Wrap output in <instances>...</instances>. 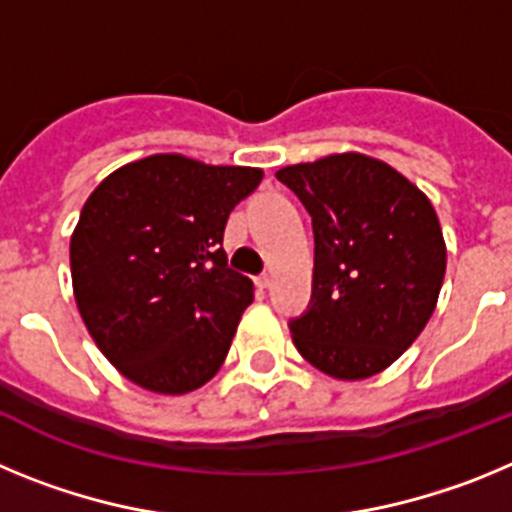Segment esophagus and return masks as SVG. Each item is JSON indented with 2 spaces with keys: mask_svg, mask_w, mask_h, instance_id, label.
I'll return each mask as SVG.
<instances>
[{
  "mask_svg": "<svg viewBox=\"0 0 512 512\" xmlns=\"http://www.w3.org/2000/svg\"><path fill=\"white\" fill-rule=\"evenodd\" d=\"M256 282H259L261 289H269L271 287V274H261V277L256 279Z\"/></svg>",
  "mask_w": 512,
  "mask_h": 512,
  "instance_id": "esophagus-1",
  "label": "esophagus"
}]
</instances>
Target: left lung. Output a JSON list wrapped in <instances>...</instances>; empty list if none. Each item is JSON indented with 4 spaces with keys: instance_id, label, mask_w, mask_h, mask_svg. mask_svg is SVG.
<instances>
[{
    "instance_id": "1",
    "label": "left lung",
    "mask_w": 512,
    "mask_h": 512,
    "mask_svg": "<svg viewBox=\"0 0 512 512\" xmlns=\"http://www.w3.org/2000/svg\"><path fill=\"white\" fill-rule=\"evenodd\" d=\"M312 215V305L289 323L302 359L356 382L395 364L431 320L446 241L431 200L366 153L277 171Z\"/></svg>"
}]
</instances>
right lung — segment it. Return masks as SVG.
Listing matches in <instances>:
<instances>
[{
    "mask_svg": "<svg viewBox=\"0 0 512 512\" xmlns=\"http://www.w3.org/2000/svg\"><path fill=\"white\" fill-rule=\"evenodd\" d=\"M253 166L153 153L120 166L71 233V284L89 336L125 379L187 395L228 356L253 282L228 266V215L259 187Z\"/></svg>",
    "mask_w": 512,
    "mask_h": 512,
    "instance_id": "obj_1",
    "label": "right lung"
}]
</instances>
